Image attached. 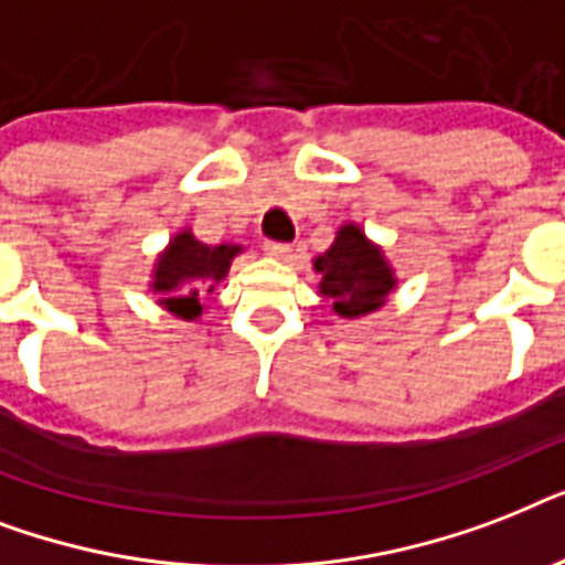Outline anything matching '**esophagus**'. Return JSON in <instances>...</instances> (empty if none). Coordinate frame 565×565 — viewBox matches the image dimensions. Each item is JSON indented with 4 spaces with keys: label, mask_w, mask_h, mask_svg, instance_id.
Listing matches in <instances>:
<instances>
[{
    "label": "esophagus",
    "mask_w": 565,
    "mask_h": 565,
    "mask_svg": "<svg viewBox=\"0 0 565 565\" xmlns=\"http://www.w3.org/2000/svg\"><path fill=\"white\" fill-rule=\"evenodd\" d=\"M264 248L266 255L278 257V260H292V255H296V248H292L290 243H278V239H266Z\"/></svg>",
    "instance_id": "34e87169"
}]
</instances>
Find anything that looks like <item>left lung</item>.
<instances>
[{
	"mask_svg": "<svg viewBox=\"0 0 565 565\" xmlns=\"http://www.w3.org/2000/svg\"><path fill=\"white\" fill-rule=\"evenodd\" d=\"M317 273H322L319 290L334 301L340 317H361L384 305V296L393 290V273L384 257L366 243L358 225H345L337 234L334 246L317 257Z\"/></svg>",
	"mask_w": 565,
	"mask_h": 565,
	"instance_id": "left-lung-1",
	"label": "left lung"
}]
</instances>
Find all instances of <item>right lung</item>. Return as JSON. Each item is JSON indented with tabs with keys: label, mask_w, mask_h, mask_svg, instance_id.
I'll list each match as a JSON object with an SVG mask.
<instances>
[{
	"label": "right lung",
	"mask_w": 565,
	"mask_h": 565,
	"mask_svg": "<svg viewBox=\"0 0 565 565\" xmlns=\"http://www.w3.org/2000/svg\"><path fill=\"white\" fill-rule=\"evenodd\" d=\"M237 252L239 246H204L190 231L179 234L154 273V292L167 296L161 299V305H167L172 313L184 319L199 317L202 313L199 296L202 290L211 292L213 284L225 278Z\"/></svg>",
	"instance_id": "add662e5"
}]
</instances>
